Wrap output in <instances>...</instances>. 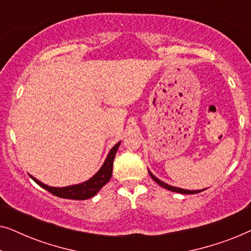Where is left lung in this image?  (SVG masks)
<instances>
[{
  "label": "left lung",
  "mask_w": 251,
  "mask_h": 251,
  "mask_svg": "<svg viewBox=\"0 0 251 251\" xmlns=\"http://www.w3.org/2000/svg\"><path fill=\"white\" fill-rule=\"evenodd\" d=\"M149 173H150V175H151V177L153 178V180H155L157 184L160 185V186H162L163 188H167V190H169V191H171V192H177V193H181V194H195V193H200V192H202V191H204V190H197V191H190V190H184V188H179V187H175V186H171V185H168V184H166L164 183V181H162V180H160L159 178H156L155 176H154V175L151 173V171L149 170Z\"/></svg>",
  "instance_id": "obj_1"
}]
</instances>
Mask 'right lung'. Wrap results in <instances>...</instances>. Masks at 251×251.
<instances>
[{
  "instance_id": "obj_1",
  "label": "right lung",
  "mask_w": 251,
  "mask_h": 251,
  "mask_svg": "<svg viewBox=\"0 0 251 251\" xmlns=\"http://www.w3.org/2000/svg\"><path fill=\"white\" fill-rule=\"evenodd\" d=\"M120 144H121V142L116 144V145L109 151L104 164H102L100 169L98 170V173L94 175L90 179L84 181V183L82 184L72 185V186L66 187H52L41 183L40 180H37L36 178L30 176V175L29 176L37 185H40L41 187H43L44 190L50 192L51 194L56 195V197L63 199H71V200H87V199L95 197V195L99 192V190H100L104 185L107 184L109 179H111L113 173V161H114L115 154L118 152Z\"/></svg>"
}]
</instances>
